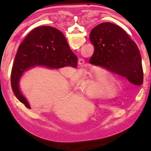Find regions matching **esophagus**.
Returning a JSON list of instances; mask_svg holds the SVG:
<instances>
[{"label":"esophagus","instance_id":"obj_1","mask_svg":"<svg viewBox=\"0 0 151 151\" xmlns=\"http://www.w3.org/2000/svg\"><path fill=\"white\" fill-rule=\"evenodd\" d=\"M78 62L79 65H84V60L83 58H79L78 60Z\"/></svg>","mask_w":151,"mask_h":151}]
</instances>
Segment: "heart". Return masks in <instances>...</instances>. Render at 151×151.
<instances>
[{"label": "heart", "instance_id": "b5f03b06", "mask_svg": "<svg viewBox=\"0 0 151 151\" xmlns=\"http://www.w3.org/2000/svg\"><path fill=\"white\" fill-rule=\"evenodd\" d=\"M79 76L82 80L83 93L95 97H110L119 93L123 83L117 79L114 71L106 66H97L81 70ZM70 87L81 89L78 77L72 75L69 78Z\"/></svg>", "mask_w": 151, "mask_h": 151}]
</instances>
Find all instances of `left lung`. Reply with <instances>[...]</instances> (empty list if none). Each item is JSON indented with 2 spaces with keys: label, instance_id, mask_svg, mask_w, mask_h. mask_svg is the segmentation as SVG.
Segmentation results:
<instances>
[{
  "label": "left lung",
  "instance_id": "1",
  "mask_svg": "<svg viewBox=\"0 0 151 151\" xmlns=\"http://www.w3.org/2000/svg\"><path fill=\"white\" fill-rule=\"evenodd\" d=\"M89 40L94 45L89 63L106 66L134 85L143 84L139 51L123 28L111 22H102L91 30Z\"/></svg>",
  "mask_w": 151,
  "mask_h": 151
}]
</instances>
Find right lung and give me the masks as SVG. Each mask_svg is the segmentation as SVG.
Listing matches in <instances>:
<instances>
[{"mask_svg":"<svg viewBox=\"0 0 151 151\" xmlns=\"http://www.w3.org/2000/svg\"><path fill=\"white\" fill-rule=\"evenodd\" d=\"M76 65L77 57L60 31L49 26L37 27L27 35L19 47L12 69V90L19 101L30 108L19 86L25 73L37 67L55 69L65 66L75 68Z\"/></svg>","mask_w":151,"mask_h":151,"instance_id":"obj_1","label":"right lung"}]
</instances>
